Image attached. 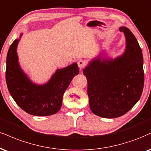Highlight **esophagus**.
Here are the masks:
<instances>
[{
	"label": "esophagus",
	"mask_w": 151,
	"mask_h": 151,
	"mask_svg": "<svg viewBox=\"0 0 151 151\" xmlns=\"http://www.w3.org/2000/svg\"><path fill=\"white\" fill-rule=\"evenodd\" d=\"M77 64L79 69H83L86 65V62L85 60H80L77 62Z\"/></svg>",
	"instance_id": "obj_1"
}]
</instances>
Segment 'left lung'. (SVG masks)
Instances as JSON below:
<instances>
[{
	"label": "left lung",
	"mask_w": 151,
	"mask_h": 151,
	"mask_svg": "<svg viewBox=\"0 0 151 151\" xmlns=\"http://www.w3.org/2000/svg\"><path fill=\"white\" fill-rule=\"evenodd\" d=\"M119 31L124 33L126 39L122 55L109 58L103 52L83 70L88 82L91 110L101 117L116 118L124 115L139 101L143 91L142 50L127 27H119Z\"/></svg>",
	"instance_id": "8db88e82"
}]
</instances>
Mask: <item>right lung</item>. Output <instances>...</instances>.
I'll return each mask as SVG.
<instances>
[{"instance_id": "1", "label": "right lung", "mask_w": 151, "mask_h": 151, "mask_svg": "<svg viewBox=\"0 0 151 151\" xmlns=\"http://www.w3.org/2000/svg\"><path fill=\"white\" fill-rule=\"evenodd\" d=\"M19 38L9 48L6 60L7 86L15 103L24 111L32 115L48 116L57 113L63 103V96L72 79L79 74L76 63L58 69L43 84H36L22 70L17 52Z\"/></svg>"}]
</instances>
